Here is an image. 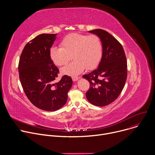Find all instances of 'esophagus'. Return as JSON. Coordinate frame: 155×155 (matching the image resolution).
<instances>
[{
	"label": "esophagus",
	"mask_w": 155,
	"mask_h": 155,
	"mask_svg": "<svg viewBox=\"0 0 155 155\" xmlns=\"http://www.w3.org/2000/svg\"><path fill=\"white\" fill-rule=\"evenodd\" d=\"M72 80H73L74 81H77V80L79 79V78H78V77H72Z\"/></svg>",
	"instance_id": "1"
}]
</instances>
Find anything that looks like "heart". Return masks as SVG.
Instances as JSON below:
<instances>
[{
  "instance_id": "heart-1",
  "label": "heart",
  "mask_w": 155,
  "mask_h": 155,
  "mask_svg": "<svg viewBox=\"0 0 155 155\" xmlns=\"http://www.w3.org/2000/svg\"><path fill=\"white\" fill-rule=\"evenodd\" d=\"M49 55L51 61L59 66L67 64L72 56L74 60L62 68L61 72L64 75L74 77L85 69L92 70L97 67L102 58V46L100 38L96 35L73 33L62 39L61 47H52Z\"/></svg>"
}]
</instances>
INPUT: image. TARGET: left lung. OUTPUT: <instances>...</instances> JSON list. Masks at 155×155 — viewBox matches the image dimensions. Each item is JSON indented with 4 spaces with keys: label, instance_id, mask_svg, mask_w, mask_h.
Wrapping results in <instances>:
<instances>
[{
    "label": "left lung",
    "instance_id": "1",
    "mask_svg": "<svg viewBox=\"0 0 155 155\" xmlns=\"http://www.w3.org/2000/svg\"><path fill=\"white\" fill-rule=\"evenodd\" d=\"M89 32L100 38L102 56L98 68L83 76L90 83L86 97L91 104L104 107L115 101L122 91L127 78V61L122 45L111 34L100 29Z\"/></svg>",
    "mask_w": 155,
    "mask_h": 155
}]
</instances>
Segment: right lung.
<instances>
[{
    "label": "right lung",
    "mask_w": 155,
    "mask_h": 155,
    "mask_svg": "<svg viewBox=\"0 0 155 155\" xmlns=\"http://www.w3.org/2000/svg\"><path fill=\"white\" fill-rule=\"evenodd\" d=\"M56 35L41 34L28 42L18 65L19 80L26 96L34 105L49 112L65 104L72 85V80L68 75L54 83L59 69L51 61L49 51Z\"/></svg>",
    "instance_id": "obj_1"
}]
</instances>
